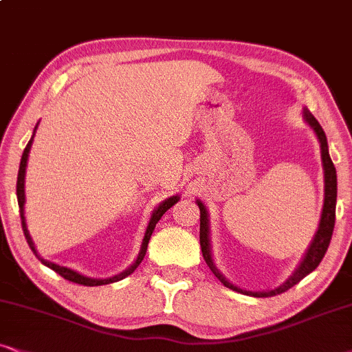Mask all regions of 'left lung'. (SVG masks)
Listing matches in <instances>:
<instances>
[{
    "label": "left lung",
    "mask_w": 352,
    "mask_h": 352,
    "mask_svg": "<svg viewBox=\"0 0 352 352\" xmlns=\"http://www.w3.org/2000/svg\"><path fill=\"white\" fill-rule=\"evenodd\" d=\"M304 120L310 124V128L315 131L318 141L320 148H322V162H323V173H324V199H323V209H322V217H320L318 230L315 234V237L310 243V247L307 248L304 258H302L300 265L297 266V270L292 273V276L284 281L281 286L273 289V291H263V292H252V291H243L234 284H230L228 279L224 278L219 273V270L216 268L214 261H212L211 255V242H209V217L206 206L197 199L198 208H199V245H201L203 258L209 266V270L214 273V276L219 281L224 284L226 287L232 289L235 292H240V294H247L253 297H271L276 294H281V292H286L287 289H291L294 284H297L300 279H304L307 274L312 273V271L320 265V261L323 260L324 253L328 250V245H330V240L333 235V229H335V216H336V168L333 166L330 153H328V143H327V135H324L323 128L320 126V123L315 120V117L309 110L304 109Z\"/></svg>",
    "instance_id": "left-lung-1"
}]
</instances>
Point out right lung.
I'll return each mask as SVG.
<instances>
[{
	"mask_svg": "<svg viewBox=\"0 0 352 352\" xmlns=\"http://www.w3.org/2000/svg\"><path fill=\"white\" fill-rule=\"evenodd\" d=\"M35 130H37V126L34 128V135H35ZM34 135L30 138V141L25 146L24 153H22V157H21V166H19V173H17V185H16V193H17V203H19V212H21V221H22V230H24V235H25V240H28L30 250L35 253V256L38 258L40 261H42L43 265L48 266V268L55 271L61 276V278L68 279L71 283H76V284H82V286H102V284H110V283H117L120 279L126 278L128 274H131L133 271H135L138 266H140L141 261H143V258L146 255V250H148V243H149V239L151 235L154 232V228L155 224H157L159 219L164 216V212L167 211V209H170L173 204L179 201L180 197H170L166 201H162L159 204L157 208L154 209L153 216H151L149 219V224L148 228H146V232H144V239H143V243H141V250L138 253V258L135 260V263H133L130 268H126L122 273L117 274V276H112V278H107V279H94V278H87V276H82L79 274L78 271L74 270H69V268H65V266H60L56 263H52V261H47L43 260V258H40V255L37 253V248H35L34 242H32V237H30L29 230H28V224H25V216H24V203H25V193H24V182H25V167H28V159H29V153H30V146H32V141H34Z\"/></svg>",
	"mask_w": 352,
	"mask_h": 352,
	"instance_id": "right-lung-1",
	"label": "right lung"
}]
</instances>
